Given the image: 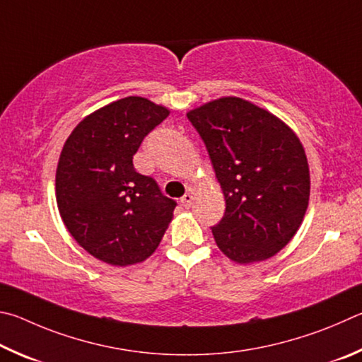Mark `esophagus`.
<instances>
[{
    "instance_id": "1",
    "label": "esophagus",
    "mask_w": 362,
    "mask_h": 362,
    "mask_svg": "<svg viewBox=\"0 0 362 362\" xmlns=\"http://www.w3.org/2000/svg\"><path fill=\"white\" fill-rule=\"evenodd\" d=\"M192 200H194V195L191 194V192H187V194H185L181 197V204H182V206H186V208H189L192 205Z\"/></svg>"
}]
</instances>
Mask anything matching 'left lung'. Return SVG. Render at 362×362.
Here are the masks:
<instances>
[{
  "mask_svg": "<svg viewBox=\"0 0 362 362\" xmlns=\"http://www.w3.org/2000/svg\"><path fill=\"white\" fill-rule=\"evenodd\" d=\"M224 192L211 227L219 250L238 264L269 259L289 243L308 206L310 173L299 138L274 114L235 97L187 112Z\"/></svg>",
  "mask_w": 362,
  "mask_h": 362,
  "instance_id": "obj_1",
  "label": "left lung"
}]
</instances>
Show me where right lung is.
Returning <instances> with one entry per match:
<instances>
[{
    "label": "right lung",
    "instance_id": "obj_1",
    "mask_svg": "<svg viewBox=\"0 0 362 362\" xmlns=\"http://www.w3.org/2000/svg\"><path fill=\"white\" fill-rule=\"evenodd\" d=\"M168 110L127 97L87 116L68 136L57 167V205L68 232L111 265L144 261L160 243L176 202L133 167L143 139Z\"/></svg>",
    "mask_w": 362,
    "mask_h": 362
}]
</instances>
